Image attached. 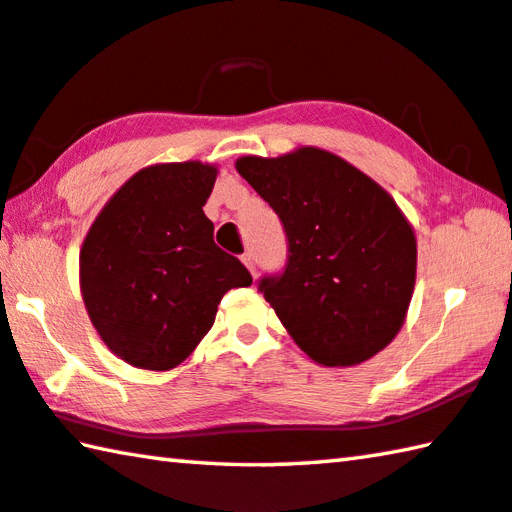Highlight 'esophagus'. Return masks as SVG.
Returning a JSON list of instances; mask_svg holds the SVG:
<instances>
[{
  "instance_id": "34e87169",
  "label": "esophagus",
  "mask_w": 512,
  "mask_h": 512,
  "mask_svg": "<svg viewBox=\"0 0 512 512\" xmlns=\"http://www.w3.org/2000/svg\"><path fill=\"white\" fill-rule=\"evenodd\" d=\"M241 262H244V266L248 268V271L255 275V264H257V262H255V255H253V250H246V253L241 255Z\"/></svg>"
}]
</instances>
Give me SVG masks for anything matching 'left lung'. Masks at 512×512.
<instances>
[{
	"label": "left lung",
	"mask_w": 512,
	"mask_h": 512,
	"mask_svg": "<svg viewBox=\"0 0 512 512\" xmlns=\"http://www.w3.org/2000/svg\"><path fill=\"white\" fill-rule=\"evenodd\" d=\"M235 167L284 226L286 266L262 277L259 291L295 345L324 367L383 351L403 327L416 282V237L396 201L318 147L241 156Z\"/></svg>",
	"instance_id": "left-lung-1"
}]
</instances>
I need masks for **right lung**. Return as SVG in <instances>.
<instances>
[{
	"label": "right lung",
	"instance_id": "right-lung-1",
	"mask_svg": "<svg viewBox=\"0 0 512 512\" xmlns=\"http://www.w3.org/2000/svg\"><path fill=\"white\" fill-rule=\"evenodd\" d=\"M217 167H143L91 224L80 250V291L102 342L132 367L167 371L215 324L230 288L253 277L212 239L203 206Z\"/></svg>",
	"mask_w": 512,
	"mask_h": 512
}]
</instances>
